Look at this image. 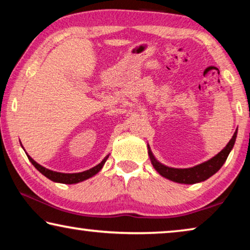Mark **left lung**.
<instances>
[{
  "instance_id": "8db88e82",
  "label": "left lung",
  "mask_w": 250,
  "mask_h": 250,
  "mask_svg": "<svg viewBox=\"0 0 250 250\" xmlns=\"http://www.w3.org/2000/svg\"><path fill=\"white\" fill-rule=\"evenodd\" d=\"M237 138V130L234 131L233 136L228 145L222 149V150L212 157L208 161L204 162L200 165H196L194 167H191V168H173V167H168L163 165L162 163H159L157 159L154 157L150 148L148 146V154L149 157H150V161L154 168L157 170V172L162 175L163 177L168 178V180L176 182V183L181 184H195L200 183V182H203L208 180V177H211L212 175L215 174L219 169L221 168L223 164L226 163L227 158L233 148V145L236 143Z\"/></svg>"
}]
</instances>
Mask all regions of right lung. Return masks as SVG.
<instances>
[{"instance_id": "add662e5", "label": "right lung", "mask_w": 250, "mask_h": 250, "mask_svg": "<svg viewBox=\"0 0 250 250\" xmlns=\"http://www.w3.org/2000/svg\"><path fill=\"white\" fill-rule=\"evenodd\" d=\"M27 156H28L29 161L31 162L32 165L35 166L36 168L38 169L42 175H44V176H46L47 178H49V180H51L53 182H56V183H62V184H76V183H80V182H83L85 180H87V178H89V177L94 176L95 174H98L100 170L102 169V167H103L104 164H105L106 159L109 158V155H107L106 157L99 164V165L94 166L91 169L84 170V172H82V173L65 174V173L54 172V170L48 169V168H46V167L39 165L38 163H36L31 157H30L29 155H27Z\"/></svg>"}]
</instances>
